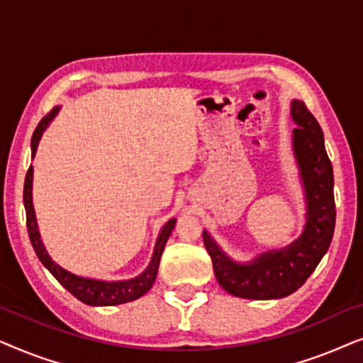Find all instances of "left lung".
I'll list each match as a JSON object with an SVG mask.
<instances>
[{"instance_id": "8db88e82", "label": "left lung", "mask_w": 363, "mask_h": 363, "mask_svg": "<svg viewBox=\"0 0 363 363\" xmlns=\"http://www.w3.org/2000/svg\"><path fill=\"white\" fill-rule=\"evenodd\" d=\"M292 150L306 193L307 213L302 235L282 250L262 252L246 264L233 261L203 231L216 281L242 299H281L304 284L329 250L335 228L334 172L327 157L324 133L304 102L292 101Z\"/></svg>"}]
</instances>
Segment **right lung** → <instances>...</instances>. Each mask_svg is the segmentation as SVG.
I'll use <instances>...</instances> for the list:
<instances>
[{"mask_svg": "<svg viewBox=\"0 0 363 363\" xmlns=\"http://www.w3.org/2000/svg\"><path fill=\"white\" fill-rule=\"evenodd\" d=\"M59 107H54L41 122L38 123L36 130L33 133L31 138V157L36 155L39 138H41L43 132L46 130L49 122L56 117ZM33 167H29L24 178V191H23V201H24V210H26V226H28V235L31 240V245L36 251L39 261L43 262L44 267L61 282L62 287L71 292L74 297H77L79 301L84 302L87 306H117V304H125V302L135 301L138 297H142L147 291H150V287L155 282L158 264H160V257L165 247L168 238H170L173 228H175L177 220L173 218L162 228L160 235L157 238L155 250H153V256L150 264L140 276L133 277V279L127 281H99V279H89V277H81L72 274L66 269H62L61 266L56 264L51 257H49L46 247H44L41 241V235L38 231V223L36 215H34L33 208Z\"/></svg>", "mask_w": 363, "mask_h": 363, "instance_id": "1", "label": "right lung"}]
</instances>
